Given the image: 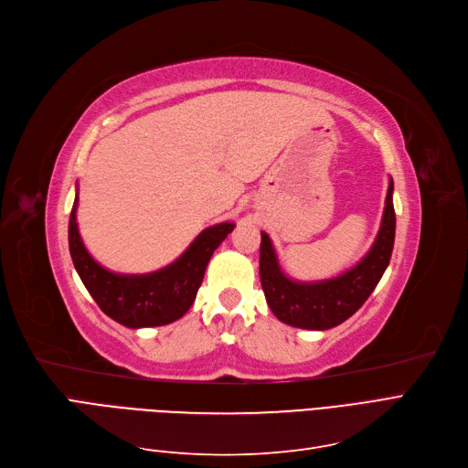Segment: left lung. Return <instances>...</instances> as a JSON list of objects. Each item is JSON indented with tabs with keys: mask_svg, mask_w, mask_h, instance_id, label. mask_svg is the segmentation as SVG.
<instances>
[{
	"mask_svg": "<svg viewBox=\"0 0 468 468\" xmlns=\"http://www.w3.org/2000/svg\"><path fill=\"white\" fill-rule=\"evenodd\" d=\"M395 240L393 179H389L382 225L362 261L324 282H292L282 271L270 237L262 231L261 282L268 306L283 324L303 330H330L351 318L365 304L389 264Z\"/></svg>",
	"mask_w": 468,
	"mask_h": 468,
	"instance_id": "1",
	"label": "left lung"
}]
</instances>
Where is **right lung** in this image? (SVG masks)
I'll use <instances>...</instances> for the list:
<instances>
[{
    "label": "right lung",
    "mask_w": 468,
    "mask_h": 468,
    "mask_svg": "<svg viewBox=\"0 0 468 468\" xmlns=\"http://www.w3.org/2000/svg\"><path fill=\"white\" fill-rule=\"evenodd\" d=\"M77 206L79 197L69 218V250L79 278L103 314L133 330L165 325L186 314L214 250L235 228V223L225 221L204 229L176 262L162 270L138 275L113 273L86 250L77 225Z\"/></svg>",
    "instance_id": "obj_1"
}]
</instances>
